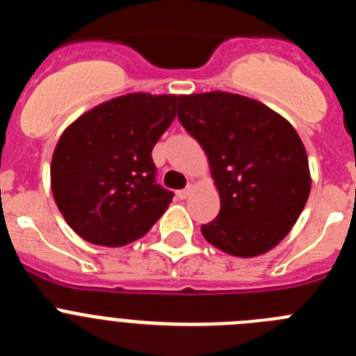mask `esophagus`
I'll list each match as a JSON object with an SVG mask.
<instances>
[{
  "label": "esophagus",
  "instance_id": "1",
  "mask_svg": "<svg viewBox=\"0 0 356 356\" xmlns=\"http://www.w3.org/2000/svg\"><path fill=\"white\" fill-rule=\"evenodd\" d=\"M176 194H178V197H180V200H187V197L193 194V187H187V188H184V191H178Z\"/></svg>",
  "mask_w": 356,
  "mask_h": 356
}]
</instances>
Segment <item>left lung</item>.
<instances>
[{"label": "left lung", "mask_w": 356, "mask_h": 356, "mask_svg": "<svg viewBox=\"0 0 356 356\" xmlns=\"http://www.w3.org/2000/svg\"><path fill=\"white\" fill-rule=\"evenodd\" d=\"M178 119L205 149L221 197L219 216L201 226L203 237L241 259L273 250L296 225L312 185L298 131L257 99L221 90L180 96Z\"/></svg>", "instance_id": "1"}]
</instances>
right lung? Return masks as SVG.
<instances>
[{"mask_svg":"<svg viewBox=\"0 0 356 356\" xmlns=\"http://www.w3.org/2000/svg\"><path fill=\"white\" fill-rule=\"evenodd\" d=\"M178 103L175 94H124L65 128L53 151L51 191L81 238L124 246L168 210L172 193L155 181L151 149L175 121Z\"/></svg>","mask_w":356,"mask_h":356,"instance_id":"add662e5","label":"right lung"}]
</instances>
